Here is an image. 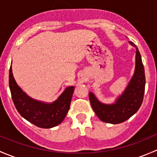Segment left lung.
<instances>
[{
    "mask_svg": "<svg viewBox=\"0 0 157 157\" xmlns=\"http://www.w3.org/2000/svg\"><path fill=\"white\" fill-rule=\"evenodd\" d=\"M136 49L135 69L127 87L114 103L105 104L99 102L91 92L89 93L92 108L101 121L110 124H120L137 112L141 105L145 90V74L141 56L137 47L129 42Z\"/></svg>",
    "mask_w": 157,
    "mask_h": 157,
    "instance_id": "1",
    "label": "left lung"
}]
</instances>
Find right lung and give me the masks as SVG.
I'll return each mask as SVG.
<instances>
[{
    "label": "right lung",
    "mask_w": 157,
    "mask_h": 157,
    "mask_svg": "<svg viewBox=\"0 0 157 157\" xmlns=\"http://www.w3.org/2000/svg\"><path fill=\"white\" fill-rule=\"evenodd\" d=\"M9 86L14 105L23 118L42 128H52L61 124L70 109L74 86H68L59 97L51 103L29 97L17 85L10 66Z\"/></svg>",
    "instance_id": "right-lung-1"
}]
</instances>
